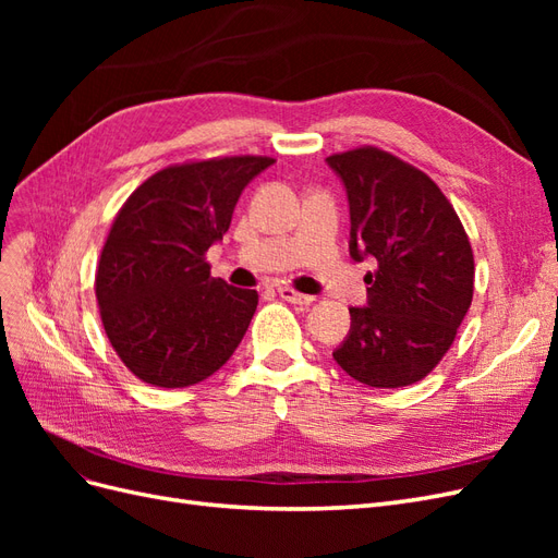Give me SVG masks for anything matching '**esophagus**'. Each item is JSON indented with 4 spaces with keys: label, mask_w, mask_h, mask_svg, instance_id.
I'll list each match as a JSON object with an SVG mask.
<instances>
[{
    "label": "esophagus",
    "mask_w": 558,
    "mask_h": 558,
    "mask_svg": "<svg viewBox=\"0 0 558 558\" xmlns=\"http://www.w3.org/2000/svg\"><path fill=\"white\" fill-rule=\"evenodd\" d=\"M279 295H281L286 302H291V305H312V302H314V298H312V295L298 293V291L289 289V286H281V289H279Z\"/></svg>",
    "instance_id": "34e87169"
}]
</instances>
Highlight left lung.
<instances>
[{
  "label": "left lung",
  "mask_w": 558,
  "mask_h": 558,
  "mask_svg": "<svg viewBox=\"0 0 558 558\" xmlns=\"http://www.w3.org/2000/svg\"><path fill=\"white\" fill-rule=\"evenodd\" d=\"M326 162L347 193L351 258L377 260L332 359L361 384L410 386L440 363L472 302L468 234L442 191L386 150L353 148Z\"/></svg>",
  "instance_id": "1"
}]
</instances>
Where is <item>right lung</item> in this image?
I'll return each instance as SVG.
<instances>
[{
	"mask_svg": "<svg viewBox=\"0 0 558 558\" xmlns=\"http://www.w3.org/2000/svg\"><path fill=\"white\" fill-rule=\"evenodd\" d=\"M272 158L202 160L146 179L118 211L95 293L111 347L160 388L205 381L240 347L258 293L211 279L205 253L223 240L246 185Z\"/></svg>",
	"mask_w": 558,
	"mask_h": 558,
	"instance_id": "1",
	"label": "right lung"
}]
</instances>
